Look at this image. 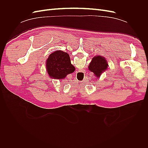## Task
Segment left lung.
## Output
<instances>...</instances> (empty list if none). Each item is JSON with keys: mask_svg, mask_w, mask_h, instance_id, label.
Returning a JSON list of instances; mask_svg holds the SVG:
<instances>
[{"mask_svg": "<svg viewBox=\"0 0 148 148\" xmlns=\"http://www.w3.org/2000/svg\"><path fill=\"white\" fill-rule=\"evenodd\" d=\"M108 66L107 60L104 57L97 56L92 58L88 66V69L91 72H93L96 77L99 78L103 72L107 70Z\"/></svg>", "mask_w": 148, "mask_h": 148, "instance_id": "8db88e82", "label": "left lung"}]
</instances>
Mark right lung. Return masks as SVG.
<instances>
[{
  "mask_svg": "<svg viewBox=\"0 0 148 148\" xmlns=\"http://www.w3.org/2000/svg\"><path fill=\"white\" fill-rule=\"evenodd\" d=\"M46 70L49 77L53 79H64L73 73L75 66L71 64L69 55L62 51L52 53L46 60Z\"/></svg>",
  "mask_w": 148,
  "mask_h": 148,
  "instance_id": "add662e5",
  "label": "right lung"
}]
</instances>
